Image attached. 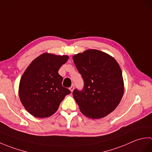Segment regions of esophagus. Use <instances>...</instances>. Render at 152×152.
I'll return each mask as SVG.
<instances>
[{
	"label": "esophagus",
	"mask_w": 152,
	"mask_h": 152,
	"mask_svg": "<svg viewBox=\"0 0 152 152\" xmlns=\"http://www.w3.org/2000/svg\"><path fill=\"white\" fill-rule=\"evenodd\" d=\"M74 89V85H72V86H70V88H69V89L70 90V91H71V92H72V91H73Z\"/></svg>",
	"instance_id": "34e87169"
}]
</instances>
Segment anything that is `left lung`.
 Returning a JSON list of instances; mask_svg holds the SVG:
<instances>
[{"mask_svg": "<svg viewBox=\"0 0 152 152\" xmlns=\"http://www.w3.org/2000/svg\"><path fill=\"white\" fill-rule=\"evenodd\" d=\"M72 59L84 82L82 91L75 89L72 93L80 111L92 119L110 114L124 92L122 72L117 61L97 50H86L74 55Z\"/></svg>", "mask_w": 152, "mask_h": 152, "instance_id": "1", "label": "left lung"}]
</instances>
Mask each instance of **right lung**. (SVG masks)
<instances>
[{
    "label": "right lung",
    "mask_w": 152,
    "mask_h": 152,
    "mask_svg": "<svg viewBox=\"0 0 152 152\" xmlns=\"http://www.w3.org/2000/svg\"><path fill=\"white\" fill-rule=\"evenodd\" d=\"M67 56L44 53L34 59L20 80L19 96L27 111L37 118H47L59 108L70 90L62 86L63 77L58 73Z\"/></svg>",
    "instance_id": "right-lung-1"
}]
</instances>
